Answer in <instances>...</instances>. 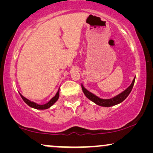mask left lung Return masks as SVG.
<instances>
[{"instance_id":"1","label":"left lung","mask_w":153,"mask_h":153,"mask_svg":"<svg viewBox=\"0 0 153 153\" xmlns=\"http://www.w3.org/2000/svg\"><path fill=\"white\" fill-rule=\"evenodd\" d=\"M134 81H135V78L134 79L131 84L129 85V86L127 88L125 91H123L122 93L119 94L118 95L116 96V97L112 98V99H108V100H103V99H100V98L97 97V96L93 95V93H90V92L88 91L86 89H85V88L83 87L82 85H81V88H82V91L83 92V93L85 94V95L90 100H91V101L95 102L96 104H97V105L99 106L108 107V106H114L116 105V104L120 103V102L124 101V100L126 99L127 96H128L129 95V93H131V90H132L133 85L134 84Z\"/></svg>"}]
</instances>
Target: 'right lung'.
I'll list each match as a JSON object with an SVG mask.
<instances>
[{
	"mask_svg": "<svg viewBox=\"0 0 153 153\" xmlns=\"http://www.w3.org/2000/svg\"><path fill=\"white\" fill-rule=\"evenodd\" d=\"M20 95L23 99V100H24V101L26 102V103L28 104L29 106H30V107L36 108V109H47V108H49L50 106H51L52 105H53V104L58 100V97H59V90L58 91L57 93L56 94V95L54 96V97L52 98V99L50 100L48 103L44 104V105H39V104L35 103V102H31V101H30V100H28V99H26V98H25L24 96H22L21 94H20Z\"/></svg>",
	"mask_w": 153,
	"mask_h": 153,
	"instance_id": "1",
	"label": "right lung"
}]
</instances>
